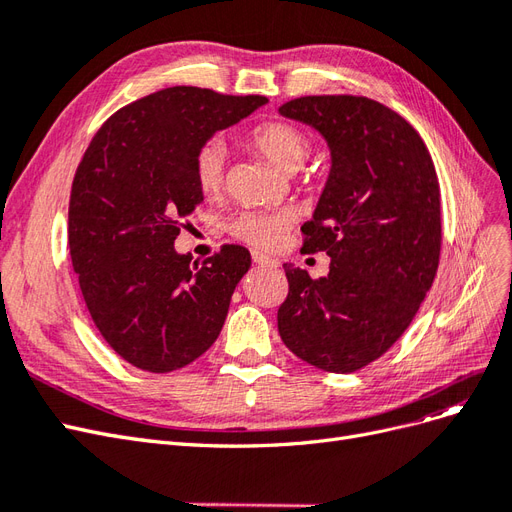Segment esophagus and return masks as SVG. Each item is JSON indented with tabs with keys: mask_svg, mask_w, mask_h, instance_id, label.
<instances>
[{
	"mask_svg": "<svg viewBox=\"0 0 512 512\" xmlns=\"http://www.w3.org/2000/svg\"><path fill=\"white\" fill-rule=\"evenodd\" d=\"M252 260L256 262V265H265V267H277V260L269 254H262L258 250H252Z\"/></svg>",
	"mask_w": 512,
	"mask_h": 512,
	"instance_id": "obj_1",
	"label": "esophagus"
}]
</instances>
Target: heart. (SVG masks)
I'll use <instances>...</instances> for the list:
<instances>
[{
    "label": "heart",
    "mask_w": 512,
    "mask_h": 512,
    "mask_svg": "<svg viewBox=\"0 0 512 512\" xmlns=\"http://www.w3.org/2000/svg\"><path fill=\"white\" fill-rule=\"evenodd\" d=\"M250 141L258 151L284 170H297L309 158L312 141L309 134L286 119L262 121L247 132ZM226 145L222 138L213 136L200 145L194 153V181L198 190L211 196L218 194L226 179ZM294 224V213L288 209H245L228 222V232L235 239L250 243L254 247H275Z\"/></svg>",
    "instance_id": "heart-1"
}]
</instances>
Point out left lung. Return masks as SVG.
<instances>
[{"label":"left lung","mask_w":512,"mask_h":512,"mask_svg":"<svg viewBox=\"0 0 512 512\" xmlns=\"http://www.w3.org/2000/svg\"><path fill=\"white\" fill-rule=\"evenodd\" d=\"M280 113L314 126L333 166L301 252H327L312 280L286 262L282 342L305 363L350 374L401 337L436 280L442 247L436 166L410 123L363 96H303Z\"/></svg>","instance_id":"1"}]
</instances>
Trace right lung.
<instances>
[{
    "label": "right lung",
    "instance_id": "obj_1",
    "mask_svg": "<svg viewBox=\"0 0 512 512\" xmlns=\"http://www.w3.org/2000/svg\"><path fill=\"white\" fill-rule=\"evenodd\" d=\"M265 102L166 87L119 108L83 153L68 209L72 269L104 342L138 369L168 374L190 365L224 327L250 252L224 243L192 262L173 243L203 200L196 149Z\"/></svg>",
    "mask_w": 512,
    "mask_h": 512
}]
</instances>
